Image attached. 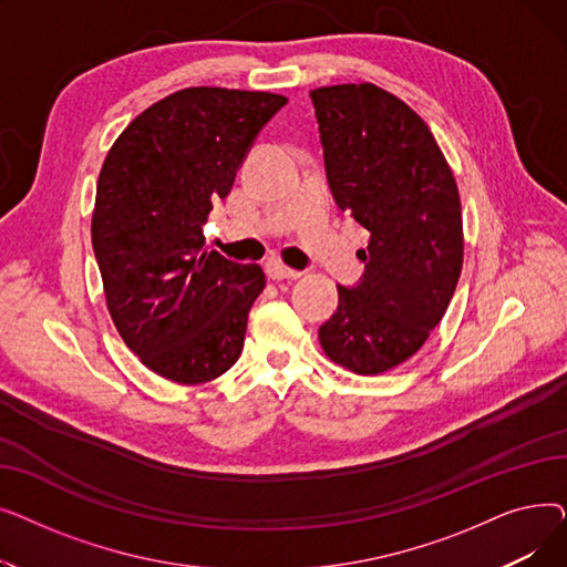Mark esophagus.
<instances>
[{
  "label": "esophagus",
  "mask_w": 567,
  "mask_h": 567,
  "mask_svg": "<svg viewBox=\"0 0 567 567\" xmlns=\"http://www.w3.org/2000/svg\"><path fill=\"white\" fill-rule=\"evenodd\" d=\"M266 276L271 280H296V278H301L303 274L296 271V268L285 266L278 259H271V261H266Z\"/></svg>",
  "instance_id": "1"
}]
</instances>
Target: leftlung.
Segmentation results:
<instances>
[{"label":"left lung","instance_id":"1","mask_svg":"<svg viewBox=\"0 0 567 567\" xmlns=\"http://www.w3.org/2000/svg\"><path fill=\"white\" fill-rule=\"evenodd\" d=\"M326 174L342 212L370 231L359 287L319 329L329 359L372 377L409 361L449 308L464 259L462 204L432 131L372 82L310 92Z\"/></svg>","mask_w":567,"mask_h":567}]
</instances>
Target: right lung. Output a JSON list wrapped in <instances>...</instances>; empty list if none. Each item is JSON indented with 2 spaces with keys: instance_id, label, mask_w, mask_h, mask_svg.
<instances>
[{
  "instance_id": "obj_1",
  "label": "right lung",
  "mask_w": 567,
  "mask_h": 567,
  "mask_svg": "<svg viewBox=\"0 0 567 567\" xmlns=\"http://www.w3.org/2000/svg\"><path fill=\"white\" fill-rule=\"evenodd\" d=\"M280 94L188 86L142 114L103 161L92 246L118 336L142 365L176 383H206L241 355L266 276L204 246L202 225L229 195Z\"/></svg>"
}]
</instances>
